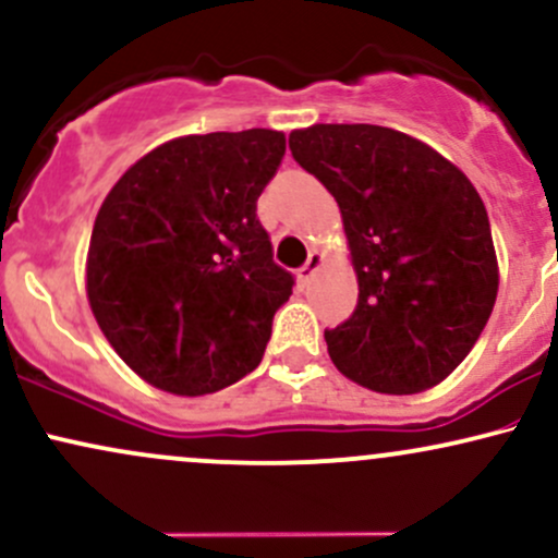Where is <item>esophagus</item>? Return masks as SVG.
<instances>
[{
    "mask_svg": "<svg viewBox=\"0 0 558 558\" xmlns=\"http://www.w3.org/2000/svg\"><path fill=\"white\" fill-rule=\"evenodd\" d=\"M323 262H325V254L323 252H312L310 259H306L304 267H301V270H299L301 283H310V280L315 278V272L319 270V267H323Z\"/></svg>",
    "mask_w": 558,
    "mask_h": 558,
    "instance_id": "esophagus-1",
    "label": "esophagus"
}]
</instances>
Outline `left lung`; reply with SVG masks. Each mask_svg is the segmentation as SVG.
Segmentation results:
<instances>
[{
  "label": "left lung",
  "mask_w": 558,
  "mask_h": 558,
  "mask_svg": "<svg viewBox=\"0 0 558 558\" xmlns=\"http://www.w3.org/2000/svg\"><path fill=\"white\" fill-rule=\"evenodd\" d=\"M291 155L336 196L360 301L325 330L338 373L375 393L446 380L488 323L498 259L470 178L425 141L367 123H317Z\"/></svg>",
  "instance_id": "1"
}]
</instances>
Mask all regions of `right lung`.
I'll return each mask as SVG.
<instances>
[{"mask_svg": "<svg viewBox=\"0 0 558 558\" xmlns=\"http://www.w3.org/2000/svg\"><path fill=\"white\" fill-rule=\"evenodd\" d=\"M283 155V131L270 128L172 138L133 162L101 202L86 257L88 306L149 386L215 393L262 362L293 288L257 220Z\"/></svg>", "mask_w": 558, "mask_h": 558, "instance_id": "obj_1", "label": "right lung"}]
</instances>
